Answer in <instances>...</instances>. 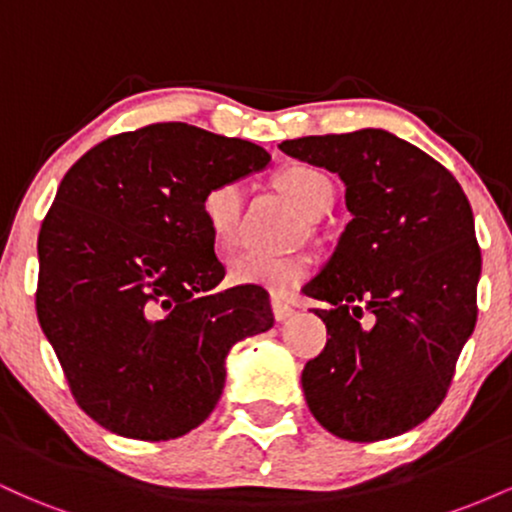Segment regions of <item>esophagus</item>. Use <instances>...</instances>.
Here are the masks:
<instances>
[{"label": "esophagus", "mask_w": 512, "mask_h": 512, "mask_svg": "<svg viewBox=\"0 0 512 512\" xmlns=\"http://www.w3.org/2000/svg\"><path fill=\"white\" fill-rule=\"evenodd\" d=\"M272 313L276 317V322H284V320H289V317H293L296 310H293L289 303L281 301V298H272Z\"/></svg>", "instance_id": "1"}]
</instances>
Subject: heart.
Here are the masks:
<instances>
[{
    "instance_id": "heart-1",
    "label": "heart",
    "mask_w": 512,
    "mask_h": 512,
    "mask_svg": "<svg viewBox=\"0 0 512 512\" xmlns=\"http://www.w3.org/2000/svg\"><path fill=\"white\" fill-rule=\"evenodd\" d=\"M274 182L310 221L322 219L334 202L332 180L320 168L298 163L281 170ZM243 204L245 190L240 182H223L211 187L202 199L204 221L219 250H231L238 245ZM310 269L313 260L308 255H269V252L248 250L228 262V281L236 286H260L276 296H289L308 279Z\"/></svg>"
}]
</instances>
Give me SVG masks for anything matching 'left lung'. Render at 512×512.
<instances>
[{"label": "left lung", "instance_id": "8db88e82", "mask_svg": "<svg viewBox=\"0 0 512 512\" xmlns=\"http://www.w3.org/2000/svg\"><path fill=\"white\" fill-rule=\"evenodd\" d=\"M279 149L337 173L346 223L305 284L327 325L325 351L301 383L320 426L373 443L436 411L477 322L481 252L460 182L385 129L303 137Z\"/></svg>", "mask_w": 512, "mask_h": 512}]
</instances>
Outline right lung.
<instances>
[{
  "label": "right lung",
  "instance_id": "right-lung-1",
  "mask_svg": "<svg viewBox=\"0 0 512 512\" xmlns=\"http://www.w3.org/2000/svg\"><path fill=\"white\" fill-rule=\"evenodd\" d=\"M272 156L185 122L93 146L69 168L38 236L40 327L79 407L105 431L173 440L214 411L228 351L272 330L260 286L226 274L202 199Z\"/></svg>",
  "mask_w": 512,
  "mask_h": 512
}]
</instances>
